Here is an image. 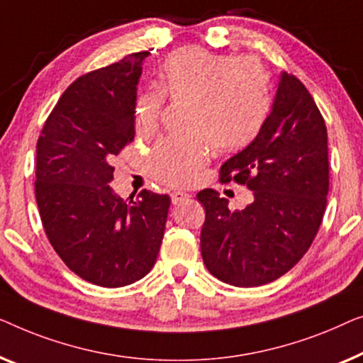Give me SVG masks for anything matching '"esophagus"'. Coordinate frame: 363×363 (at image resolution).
Here are the masks:
<instances>
[{
    "label": "esophagus",
    "mask_w": 363,
    "mask_h": 363,
    "mask_svg": "<svg viewBox=\"0 0 363 363\" xmlns=\"http://www.w3.org/2000/svg\"><path fill=\"white\" fill-rule=\"evenodd\" d=\"M187 199H191V194L187 192H182V191H176L171 194V201L174 206H177V203H182L184 201H187Z\"/></svg>",
    "instance_id": "obj_1"
}]
</instances>
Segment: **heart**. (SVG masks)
<instances>
[{"instance_id": "obj_1", "label": "heart", "mask_w": 363, "mask_h": 363, "mask_svg": "<svg viewBox=\"0 0 363 363\" xmlns=\"http://www.w3.org/2000/svg\"><path fill=\"white\" fill-rule=\"evenodd\" d=\"M157 91L192 105L191 136H171L157 143L150 157L152 176L184 186L206 166L211 145L232 152L248 146L267 120L268 82L253 60L208 52L199 45L177 49L162 60ZM161 96L146 94L138 101L136 130L155 131L160 123Z\"/></svg>"}]
</instances>
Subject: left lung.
Returning a JSON list of instances; mask_svg holds the SVG:
<instances>
[{
	"mask_svg": "<svg viewBox=\"0 0 363 363\" xmlns=\"http://www.w3.org/2000/svg\"><path fill=\"white\" fill-rule=\"evenodd\" d=\"M247 186L253 202L228 211L213 189L197 194L206 207L201 253L223 283L252 288L288 273L318 233L329 192L328 130L308 89L279 75L258 136L220 167V181Z\"/></svg>",
	"mask_w": 363,
	"mask_h": 363,
	"instance_id": "8db88e82",
	"label": "left lung"
}]
</instances>
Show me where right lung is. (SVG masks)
<instances>
[{"instance_id": "right-lung-1", "label": "right lung", "mask_w": 363, "mask_h": 363, "mask_svg": "<svg viewBox=\"0 0 363 363\" xmlns=\"http://www.w3.org/2000/svg\"><path fill=\"white\" fill-rule=\"evenodd\" d=\"M150 52L82 75L60 96L35 146V201L50 245L85 281L121 288L160 253L171 199L123 201L108 184L113 157L135 138L136 86Z\"/></svg>"}]
</instances>
